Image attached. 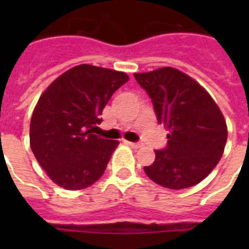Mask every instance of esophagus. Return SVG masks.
<instances>
[{
    "mask_svg": "<svg viewBox=\"0 0 249 249\" xmlns=\"http://www.w3.org/2000/svg\"><path fill=\"white\" fill-rule=\"evenodd\" d=\"M132 148H140L142 147V143H136V142H126Z\"/></svg>",
    "mask_w": 249,
    "mask_h": 249,
    "instance_id": "obj_1",
    "label": "esophagus"
}]
</instances>
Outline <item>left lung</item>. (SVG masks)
Listing matches in <instances>:
<instances>
[{
    "label": "left lung",
    "mask_w": 249,
    "mask_h": 249,
    "mask_svg": "<svg viewBox=\"0 0 249 249\" xmlns=\"http://www.w3.org/2000/svg\"><path fill=\"white\" fill-rule=\"evenodd\" d=\"M150 95L168 143L156 150L155 161L143 169L158 185L172 190L197 185L218 164L228 140L224 115L208 91L176 68L134 73Z\"/></svg>",
    "instance_id": "left-lung-1"
}]
</instances>
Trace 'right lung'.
<instances>
[{
    "instance_id": "add662e5",
    "label": "right lung",
    "mask_w": 249,
    "mask_h": 249,
    "mask_svg": "<svg viewBox=\"0 0 249 249\" xmlns=\"http://www.w3.org/2000/svg\"><path fill=\"white\" fill-rule=\"evenodd\" d=\"M124 72L80 64L54 80L37 102L29 126L35 158L66 190L89 187L105 173L119 141L93 134Z\"/></svg>"
}]
</instances>
